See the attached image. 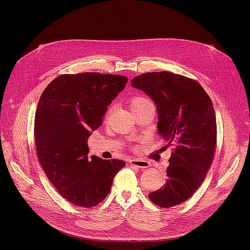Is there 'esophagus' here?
<instances>
[{
	"label": "esophagus",
	"mask_w": 250,
	"mask_h": 250,
	"mask_svg": "<svg viewBox=\"0 0 250 250\" xmlns=\"http://www.w3.org/2000/svg\"><path fill=\"white\" fill-rule=\"evenodd\" d=\"M130 166L134 167H138V168H148L150 166V162L147 160H141V159H136V160H132L129 162Z\"/></svg>",
	"instance_id": "esophagus-1"
}]
</instances>
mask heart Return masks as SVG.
Instances as JSON below:
<instances>
[{
    "label": "heart",
    "instance_id": "1",
    "mask_svg": "<svg viewBox=\"0 0 250 250\" xmlns=\"http://www.w3.org/2000/svg\"><path fill=\"white\" fill-rule=\"evenodd\" d=\"M129 104H130V107H132L133 111L136 113L139 110L143 109L145 106L149 104H152V101L146 97V96H143V95H135L132 98L129 99ZM111 108H109L110 110Z\"/></svg>",
    "mask_w": 250,
    "mask_h": 250
}]
</instances>
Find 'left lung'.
Returning a JSON list of instances; mask_svg holds the SVG:
<instances>
[{
  "mask_svg": "<svg viewBox=\"0 0 250 250\" xmlns=\"http://www.w3.org/2000/svg\"><path fill=\"white\" fill-rule=\"evenodd\" d=\"M132 87L149 95L158 111V133L172 147L169 177L163 188L149 193L161 208L188 200L212 165L217 147V124L213 102L201 84L170 72H152L135 77Z\"/></svg>",
  "mask_w": 250,
  "mask_h": 250,
  "instance_id": "1",
  "label": "left lung"
}]
</instances>
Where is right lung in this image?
Wrapping results in <instances>:
<instances>
[{"instance_id": "add662e5", "label": "right lung", "mask_w": 250, "mask_h": 250, "mask_svg": "<svg viewBox=\"0 0 250 250\" xmlns=\"http://www.w3.org/2000/svg\"><path fill=\"white\" fill-rule=\"evenodd\" d=\"M121 75L80 73L54 79L38 101L34 137L39 163L62 198L78 208L100 204L123 160H88V139L103 123L107 106L125 89Z\"/></svg>"}]
</instances>
